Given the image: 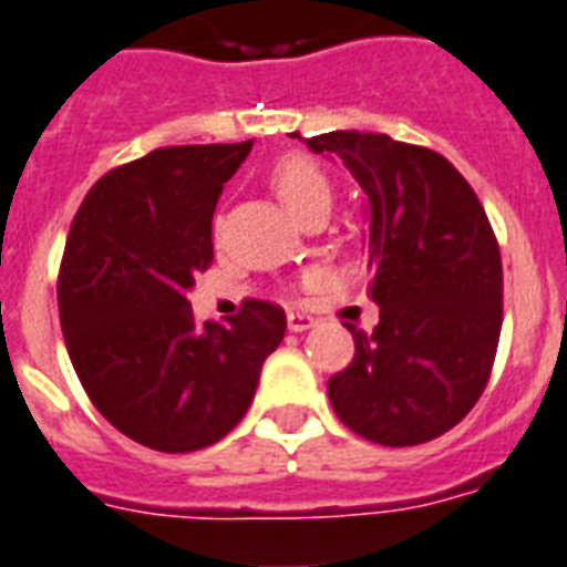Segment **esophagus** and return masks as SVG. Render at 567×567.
Instances as JSON below:
<instances>
[{
  "label": "esophagus",
  "instance_id": "esophagus-1",
  "mask_svg": "<svg viewBox=\"0 0 567 567\" xmlns=\"http://www.w3.org/2000/svg\"><path fill=\"white\" fill-rule=\"evenodd\" d=\"M287 327H289V332H307L316 327V318L303 316V312H289Z\"/></svg>",
  "mask_w": 567,
  "mask_h": 567
}]
</instances>
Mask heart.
<instances>
[{"mask_svg": "<svg viewBox=\"0 0 567 567\" xmlns=\"http://www.w3.org/2000/svg\"><path fill=\"white\" fill-rule=\"evenodd\" d=\"M272 186L295 217L318 200H330V183L321 168L307 157H284L272 168Z\"/></svg>", "mask_w": 567, "mask_h": 567, "instance_id": "heart-1", "label": "heart"}]
</instances>
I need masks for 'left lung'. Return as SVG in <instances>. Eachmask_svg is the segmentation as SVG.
Returning <instances> with one entry per match:
<instances>
[{"mask_svg": "<svg viewBox=\"0 0 567 567\" xmlns=\"http://www.w3.org/2000/svg\"><path fill=\"white\" fill-rule=\"evenodd\" d=\"M301 140V137H298ZM338 157L364 192L367 269L381 307L327 384L352 433L386 447L456 427L491 379L502 330V258L476 192L453 163L386 134L303 140Z\"/></svg>", "mask_w": 567, "mask_h": 567, "instance_id": "left-lung-1", "label": "left lung"}]
</instances>
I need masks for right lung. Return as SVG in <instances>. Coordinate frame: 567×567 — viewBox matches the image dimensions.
<instances>
[{"mask_svg":"<svg viewBox=\"0 0 567 567\" xmlns=\"http://www.w3.org/2000/svg\"><path fill=\"white\" fill-rule=\"evenodd\" d=\"M249 152L251 140L154 148L100 177L68 231L56 298L71 364L105 422L159 453L235 430L287 332L275 303L200 327L186 298L215 258L224 183Z\"/></svg>","mask_w":567,"mask_h":567,"instance_id":"1","label":"right lung"}]
</instances>
